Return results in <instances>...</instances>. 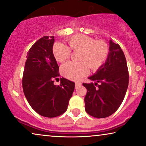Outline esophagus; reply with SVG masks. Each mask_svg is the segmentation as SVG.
Masks as SVG:
<instances>
[{
  "label": "esophagus",
  "instance_id": "obj_1",
  "mask_svg": "<svg viewBox=\"0 0 146 146\" xmlns=\"http://www.w3.org/2000/svg\"><path fill=\"white\" fill-rule=\"evenodd\" d=\"M81 85V82H76V84H75V89H77L78 87Z\"/></svg>",
  "mask_w": 146,
  "mask_h": 146
}]
</instances>
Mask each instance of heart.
<instances>
[{
  "label": "heart",
  "instance_id": "b5f03b06",
  "mask_svg": "<svg viewBox=\"0 0 146 146\" xmlns=\"http://www.w3.org/2000/svg\"><path fill=\"white\" fill-rule=\"evenodd\" d=\"M70 48L78 51L80 62H67L62 66V75L70 80H78L89 72V67L92 70L100 68L106 62L109 54V47L105 41L95 40L87 35H76L68 38ZM53 54L58 62H64L70 57L71 50L62 42L53 45Z\"/></svg>",
  "mask_w": 146,
  "mask_h": 146
}]
</instances>
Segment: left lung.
I'll return each instance as SVG.
<instances>
[{
    "label": "left lung",
    "instance_id": "1",
    "mask_svg": "<svg viewBox=\"0 0 146 146\" xmlns=\"http://www.w3.org/2000/svg\"><path fill=\"white\" fill-rule=\"evenodd\" d=\"M109 44V54L106 62L88 78L94 83L82 84L87 91L84 98L85 111L98 118L110 116L118 109L129 85L125 54L118 44L111 40Z\"/></svg>",
    "mask_w": 146,
    "mask_h": 146
}]
</instances>
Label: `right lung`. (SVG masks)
<instances>
[{
	"instance_id": "right-lung-1",
	"label": "right lung",
	"mask_w": 146,
	"mask_h": 146,
	"mask_svg": "<svg viewBox=\"0 0 146 146\" xmlns=\"http://www.w3.org/2000/svg\"><path fill=\"white\" fill-rule=\"evenodd\" d=\"M54 36H43L27 53L23 69V93L30 106L38 114L53 118L64 114L74 91L75 83L61 78L59 85L53 79L59 76V66L53 54Z\"/></svg>"
}]
</instances>
